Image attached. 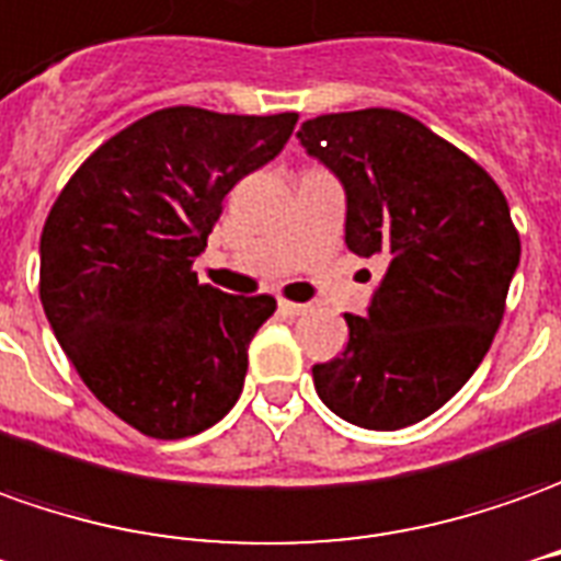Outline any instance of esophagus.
Wrapping results in <instances>:
<instances>
[{
	"instance_id": "1",
	"label": "esophagus",
	"mask_w": 561,
	"mask_h": 561,
	"mask_svg": "<svg viewBox=\"0 0 561 561\" xmlns=\"http://www.w3.org/2000/svg\"><path fill=\"white\" fill-rule=\"evenodd\" d=\"M277 308H280V314H284V318H299V314H305V311H308V305L289 302V299H280V302H277Z\"/></svg>"
}]
</instances>
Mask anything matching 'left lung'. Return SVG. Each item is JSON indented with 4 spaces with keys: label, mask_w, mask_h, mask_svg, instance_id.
Instances as JSON below:
<instances>
[{
    "label": "left lung",
    "mask_w": 561,
    "mask_h": 561,
    "mask_svg": "<svg viewBox=\"0 0 561 561\" xmlns=\"http://www.w3.org/2000/svg\"><path fill=\"white\" fill-rule=\"evenodd\" d=\"M299 140L345 185L347 250L385 262L314 388L339 419L400 431L449 403L492 347L519 231L489 170L405 112H330Z\"/></svg>",
    "instance_id": "8db88e82"
}]
</instances>
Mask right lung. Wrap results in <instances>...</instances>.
Here are the masks:
<instances>
[{"mask_svg": "<svg viewBox=\"0 0 561 561\" xmlns=\"http://www.w3.org/2000/svg\"><path fill=\"white\" fill-rule=\"evenodd\" d=\"M296 112H149L94 149L54 201L38 299L100 403L152 439L207 431L238 403L272 296L201 284L222 198L287 146Z\"/></svg>", "mask_w": 561, "mask_h": 561, "instance_id": "right-lung-1", "label": "right lung"}]
</instances>
